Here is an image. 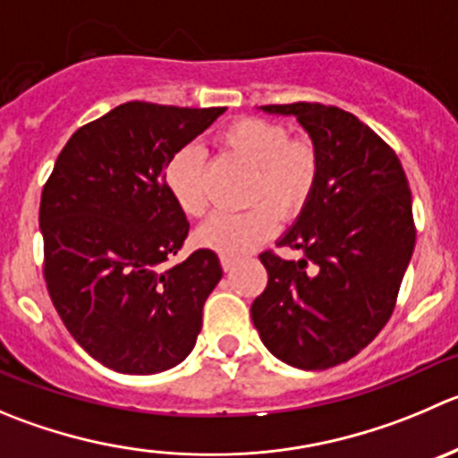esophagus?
I'll return each instance as SVG.
<instances>
[{
	"label": "esophagus",
	"instance_id": "obj_1",
	"mask_svg": "<svg viewBox=\"0 0 458 458\" xmlns=\"http://www.w3.org/2000/svg\"><path fill=\"white\" fill-rule=\"evenodd\" d=\"M220 265L225 272H232V269L236 267V259H233V256H220Z\"/></svg>",
	"mask_w": 458,
	"mask_h": 458
}]
</instances>
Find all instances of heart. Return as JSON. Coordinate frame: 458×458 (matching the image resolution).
<instances>
[{
    "label": "heart",
    "mask_w": 458,
    "mask_h": 458,
    "mask_svg": "<svg viewBox=\"0 0 458 458\" xmlns=\"http://www.w3.org/2000/svg\"><path fill=\"white\" fill-rule=\"evenodd\" d=\"M222 150L254 166L245 211H217L199 226L198 241L222 256H245L274 236L278 216L294 217L317 189L319 150L308 139H290L283 123L263 116H242L220 132ZM168 193L186 216H202L208 207L207 159L202 148L184 146L164 171Z\"/></svg>",
    "instance_id": "obj_1"
}]
</instances>
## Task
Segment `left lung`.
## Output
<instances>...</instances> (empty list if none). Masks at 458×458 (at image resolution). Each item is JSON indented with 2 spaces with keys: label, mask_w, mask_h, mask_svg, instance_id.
Masks as SVG:
<instances>
[{
  "label": "left lung",
  "mask_w": 458,
  "mask_h": 458,
  "mask_svg": "<svg viewBox=\"0 0 458 458\" xmlns=\"http://www.w3.org/2000/svg\"><path fill=\"white\" fill-rule=\"evenodd\" d=\"M294 114L321 157L310 202L278 247L263 251L267 287L251 321L269 352L290 367L321 371L348 362L385 328L395 308L416 226L398 155L351 112L321 103L263 106Z\"/></svg>",
  "instance_id": "obj_1"
}]
</instances>
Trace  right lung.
<instances>
[{
    "label": "right lung",
    "mask_w": 458,
    "mask_h": 458,
    "mask_svg": "<svg viewBox=\"0 0 458 458\" xmlns=\"http://www.w3.org/2000/svg\"><path fill=\"white\" fill-rule=\"evenodd\" d=\"M225 110L123 103L78 128L55 159L40 199L47 290L103 367L150 376L193 351L222 267L211 250L166 267L189 220L164 171Z\"/></svg>",
    "instance_id": "1"
}]
</instances>
